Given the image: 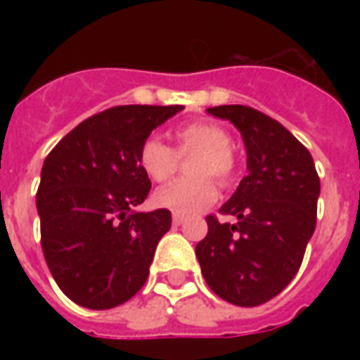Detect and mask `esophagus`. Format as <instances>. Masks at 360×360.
<instances>
[{"label":"esophagus","mask_w":360,"mask_h":360,"mask_svg":"<svg viewBox=\"0 0 360 360\" xmlns=\"http://www.w3.org/2000/svg\"><path fill=\"white\" fill-rule=\"evenodd\" d=\"M185 216H179V214H173V226H181V224H185Z\"/></svg>","instance_id":"obj_1"}]
</instances>
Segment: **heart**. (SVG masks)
Returning <instances> with one entry per match:
<instances>
[{"label": "heart", "mask_w": 360, "mask_h": 360, "mask_svg": "<svg viewBox=\"0 0 360 360\" xmlns=\"http://www.w3.org/2000/svg\"><path fill=\"white\" fill-rule=\"evenodd\" d=\"M175 148L156 136H148L139 148V165L156 183L172 179L179 169V158L193 156L188 173L195 177L179 179L162 187L154 195V202L179 216L202 212L216 202L218 183L229 185L235 179V156L231 152L233 139L226 127L212 121H191L173 129Z\"/></svg>", "instance_id": "1"}]
</instances>
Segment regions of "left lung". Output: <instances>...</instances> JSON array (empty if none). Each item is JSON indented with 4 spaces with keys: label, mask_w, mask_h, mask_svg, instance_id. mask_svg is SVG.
Returning a JSON list of instances; mask_svg holds the SVG:
<instances>
[{
    "label": "left lung",
    "mask_w": 360,
    "mask_h": 360,
    "mask_svg": "<svg viewBox=\"0 0 360 360\" xmlns=\"http://www.w3.org/2000/svg\"><path fill=\"white\" fill-rule=\"evenodd\" d=\"M208 113L241 131L249 175L219 208L237 224L210 214L196 258L218 297L258 307L281 293L301 268L316 227L320 177L309 150L270 115L249 105H218Z\"/></svg>",
    "instance_id": "left-lung-1"
}]
</instances>
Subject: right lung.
I'll return each mask as SVG.
<instances>
[{
    "instance_id": "obj_1",
    "label": "right lung",
    "mask_w": 360,
    "mask_h": 360,
    "mask_svg": "<svg viewBox=\"0 0 360 360\" xmlns=\"http://www.w3.org/2000/svg\"><path fill=\"white\" fill-rule=\"evenodd\" d=\"M183 105H115L84 119L44 160L36 193L44 258L84 309L127 302L148 279L172 212H134L150 193L139 148Z\"/></svg>"
}]
</instances>
